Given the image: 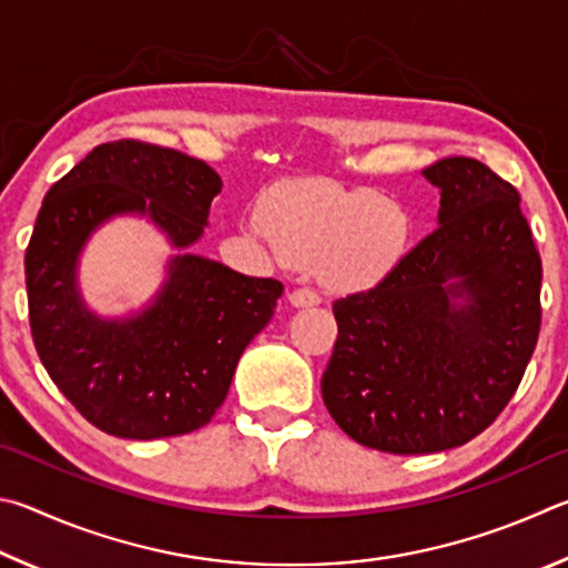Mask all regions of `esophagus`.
Returning a JSON list of instances; mask_svg holds the SVG:
<instances>
[{
    "mask_svg": "<svg viewBox=\"0 0 568 568\" xmlns=\"http://www.w3.org/2000/svg\"><path fill=\"white\" fill-rule=\"evenodd\" d=\"M290 302H292V306H316V304H322V296L316 294L314 290H294L292 294H290Z\"/></svg>",
    "mask_w": 568,
    "mask_h": 568,
    "instance_id": "1",
    "label": "esophagus"
}]
</instances>
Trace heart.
Segmentation results:
<instances>
[{"instance_id":"obj_1","label":"heart","mask_w":568,"mask_h":568,"mask_svg":"<svg viewBox=\"0 0 568 568\" xmlns=\"http://www.w3.org/2000/svg\"><path fill=\"white\" fill-rule=\"evenodd\" d=\"M252 232L290 262L316 264L329 286L366 290L402 262L412 216L376 189L296 182L268 196Z\"/></svg>"}]
</instances>
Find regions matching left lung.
Wrapping results in <instances>:
<instances>
[{
	"label": "left lung",
	"mask_w": 568,
	"mask_h": 568,
	"mask_svg": "<svg viewBox=\"0 0 568 568\" xmlns=\"http://www.w3.org/2000/svg\"><path fill=\"white\" fill-rule=\"evenodd\" d=\"M439 226L369 292L334 302L322 376L332 419L389 454L471 442L519 386L541 326V258L521 196L489 166L449 156L424 169Z\"/></svg>",
	"instance_id": "obj_1"
}]
</instances>
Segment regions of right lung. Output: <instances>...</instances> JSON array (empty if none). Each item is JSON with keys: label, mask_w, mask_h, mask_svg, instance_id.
Here are the masks:
<instances>
[{"label": "right lung", "mask_w": 568, "mask_h": 568, "mask_svg": "<svg viewBox=\"0 0 568 568\" xmlns=\"http://www.w3.org/2000/svg\"><path fill=\"white\" fill-rule=\"evenodd\" d=\"M219 192L202 159L134 139L94 146L47 192L24 256L29 326L52 382L97 429L149 442L209 424L272 322L282 282L192 254ZM116 215L146 217L175 254L142 311L102 317L78 290V262Z\"/></svg>", "instance_id": "1"}]
</instances>
